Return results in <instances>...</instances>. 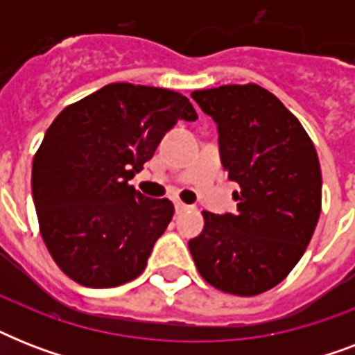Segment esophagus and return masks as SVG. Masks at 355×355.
I'll return each instance as SVG.
<instances>
[{
    "instance_id": "obj_1",
    "label": "esophagus",
    "mask_w": 355,
    "mask_h": 355,
    "mask_svg": "<svg viewBox=\"0 0 355 355\" xmlns=\"http://www.w3.org/2000/svg\"><path fill=\"white\" fill-rule=\"evenodd\" d=\"M188 208L189 206L184 205V202H180V200H177V202H175V210H177V214H180V211H186Z\"/></svg>"
}]
</instances>
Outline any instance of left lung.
Here are the masks:
<instances>
[{
	"mask_svg": "<svg viewBox=\"0 0 355 355\" xmlns=\"http://www.w3.org/2000/svg\"><path fill=\"white\" fill-rule=\"evenodd\" d=\"M217 125L219 155L236 214L202 211L205 228L189 252L208 284L252 297L286 278L309 245L320 216L319 156L295 116L258 85L191 94Z\"/></svg>",
	"mask_w": 355,
	"mask_h": 355,
	"instance_id": "8db88e82",
	"label": "left lung"
}]
</instances>
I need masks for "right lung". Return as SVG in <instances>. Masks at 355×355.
<instances>
[{"mask_svg":"<svg viewBox=\"0 0 355 355\" xmlns=\"http://www.w3.org/2000/svg\"><path fill=\"white\" fill-rule=\"evenodd\" d=\"M178 119H197L182 94L114 83L47 128L33 160V200L47 250L71 280L116 287L144 272L175 208L128 180Z\"/></svg>","mask_w":355,"mask_h":355,"instance_id":"add662e5","label":"right lung"}]
</instances>
